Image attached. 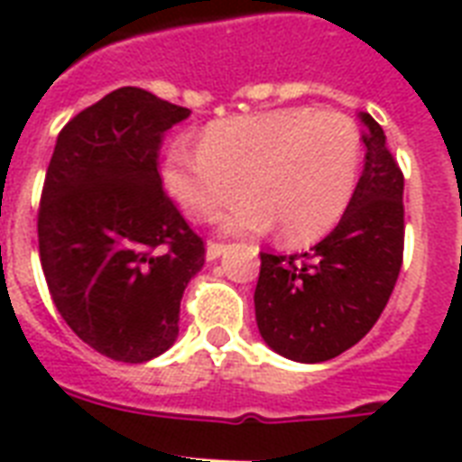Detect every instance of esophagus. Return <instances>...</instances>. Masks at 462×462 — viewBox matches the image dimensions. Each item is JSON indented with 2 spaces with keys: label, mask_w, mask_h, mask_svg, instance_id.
<instances>
[{
  "label": "esophagus",
  "mask_w": 462,
  "mask_h": 462,
  "mask_svg": "<svg viewBox=\"0 0 462 462\" xmlns=\"http://www.w3.org/2000/svg\"><path fill=\"white\" fill-rule=\"evenodd\" d=\"M223 252H225V245H220V242H208V245H206V259L208 261H216Z\"/></svg>",
  "instance_id": "esophagus-1"
}]
</instances>
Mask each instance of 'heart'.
Masks as SVG:
<instances>
[{
	"label": "heart",
	"mask_w": 462,
	"mask_h": 462,
	"mask_svg": "<svg viewBox=\"0 0 462 462\" xmlns=\"http://www.w3.org/2000/svg\"><path fill=\"white\" fill-rule=\"evenodd\" d=\"M359 167L362 136L350 117L290 107L216 122L201 146L174 141L165 184L194 220L216 217L245 184L252 196L223 217L227 230L259 232L275 220L281 237L304 242L340 220Z\"/></svg>",
	"instance_id": "b5f03b06"
}]
</instances>
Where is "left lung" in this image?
Returning <instances> with one entry per match:
<instances>
[{
	"instance_id": "8db88e82",
	"label": "left lung",
	"mask_w": 462,
	"mask_h": 462,
	"mask_svg": "<svg viewBox=\"0 0 462 462\" xmlns=\"http://www.w3.org/2000/svg\"><path fill=\"white\" fill-rule=\"evenodd\" d=\"M365 170L340 223L304 254L261 252V337L295 362L350 350L379 321L402 266V172L379 122L362 112Z\"/></svg>"
}]
</instances>
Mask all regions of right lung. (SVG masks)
<instances>
[{"label":"right lung","mask_w":462,"mask_h":462,"mask_svg":"<svg viewBox=\"0 0 462 462\" xmlns=\"http://www.w3.org/2000/svg\"><path fill=\"white\" fill-rule=\"evenodd\" d=\"M187 107L125 86L57 136L38 208L40 263L67 326L105 357L139 365L180 333L203 239L162 189V136Z\"/></svg>","instance_id":"add662e5"}]
</instances>
